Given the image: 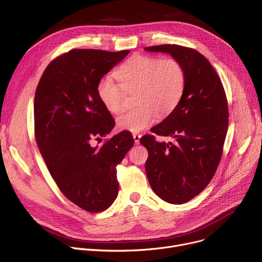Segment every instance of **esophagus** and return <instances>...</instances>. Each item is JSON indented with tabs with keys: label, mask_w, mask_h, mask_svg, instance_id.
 I'll return each mask as SVG.
<instances>
[{
	"label": "esophagus",
	"mask_w": 262,
	"mask_h": 262,
	"mask_svg": "<svg viewBox=\"0 0 262 262\" xmlns=\"http://www.w3.org/2000/svg\"><path fill=\"white\" fill-rule=\"evenodd\" d=\"M133 137H134V140H135V143H139L140 142V138H141V135L140 134H137V133H135V134H133Z\"/></svg>",
	"instance_id": "34e87169"
}]
</instances>
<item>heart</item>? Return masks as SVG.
<instances>
[{"mask_svg": "<svg viewBox=\"0 0 262 262\" xmlns=\"http://www.w3.org/2000/svg\"><path fill=\"white\" fill-rule=\"evenodd\" d=\"M115 82L110 77L97 83V95L103 106L112 114L126 107L127 95L136 92V107L117 119L120 129L138 133L158 121L159 116H169L179 105L186 85V72L174 57L136 54L126 59L116 72Z\"/></svg>", "mask_w": 262, "mask_h": 262, "instance_id": "b5f03b06", "label": "heart"}]
</instances>
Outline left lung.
I'll return each mask as SVG.
<instances>
[{
	"mask_svg": "<svg viewBox=\"0 0 262 262\" xmlns=\"http://www.w3.org/2000/svg\"><path fill=\"white\" fill-rule=\"evenodd\" d=\"M145 50L170 54L186 72L179 105L150 129L173 141L158 142L154 135L140 139L148 151L145 170L156 194L170 204H184L203 191L219 167L229 125L226 92L216 71L196 50L179 45Z\"/></svg>",
	"mask_w": 262,
	"mask_h": 262,
	"instance_id": "1",
	"label": "left lung"
}]
</instances>
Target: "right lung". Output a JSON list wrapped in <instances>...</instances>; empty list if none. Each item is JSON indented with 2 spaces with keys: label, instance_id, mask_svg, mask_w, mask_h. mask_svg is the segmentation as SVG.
<instances>
[{
  "label": "right lung",
  "instance_id": "obj_1",
  "mask_svg": "<svg viewBox=\"0 0 262 262\" xmlns=\"http://www.w3.org/2000/svg\"><path fill=\"white\" fill-rule=\"evenodd\" d=\"M128 53L66 52L47 66L35 91L34 136L47 168L69 201L92 213L116 200V167L134 145L132 134L121 132L100 147L92 146L115 126L98 98L97 83Z\"/></svg>",
  "mask_w": 262,
  "mask_h": 262
}]
</instances>
